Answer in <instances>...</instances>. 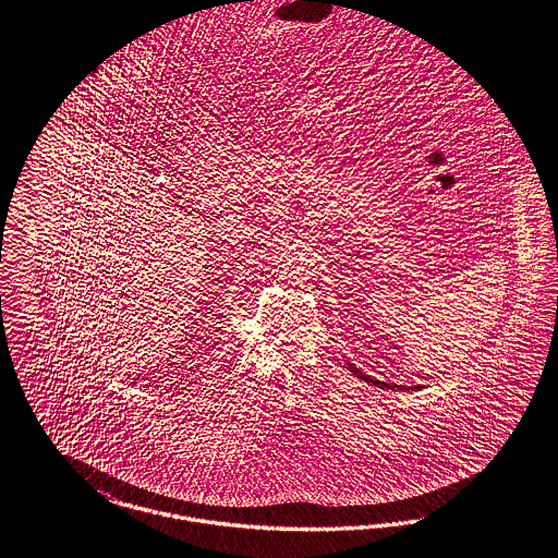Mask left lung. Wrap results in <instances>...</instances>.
<instances>
[{
  "mask_svg": "<svg viewBox=\"0 0 558 558\" xmlns=\"http://www.w3.org/2000/svg\"><path fill=\"white\" fill-rule=\"evenodd\" d=\"M350 366V371L359 377V379H363L366 384H371V386H377V388H386V389H396V391H412V389H421V386H396V384H386V381H379V379H375V377H371V375H364L361 368H356L354 364H348Z\"/></svg>",
  "mask_w": 558,
  "mask_h": 558,
  "instance_id": "8db88e82",
  "label": "left lung"
}]
</instances>
